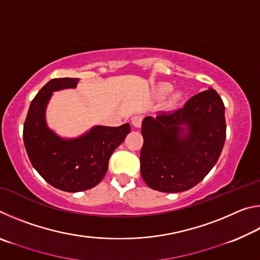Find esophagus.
<instances>
[{
    "instance_id": "esophagus-1",
    "label": "esophagus",
    "mask_w": 260,
    "mask_h": 260,
    "mask_svg": "<svg viewBox=\"0 0 260 260\" xmlns=\"http://www.w3.org/2000/svg\"><path fill=\"white\" fill-rule=\"evenodd\" d=\"M143 121V116L142 114H135V116L132 117V124H133L134 127H141Z\"/></svg>"
}]
</instances>
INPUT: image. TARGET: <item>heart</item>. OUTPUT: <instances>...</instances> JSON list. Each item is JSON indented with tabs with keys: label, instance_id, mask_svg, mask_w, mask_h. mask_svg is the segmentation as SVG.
Returning a JSON list of instances; mask_svg holds the SVG:
<instances>
[{
	"label": "heart",
	"instance_id": "b5f03b06",
	"mask_svg": "<svg viewBox=\"0 0 260 260\" xmlns=\"http://www.w3.org/2000/svg\"><path fill=\"white\" fill-rule=\"evenodd\" d=\"M170 89H171V86L169 85V83H164V85L160 86L161 93H167V91H170Z\"/></svg>",
	"mask_w": 260,
	"mask_h": 260
}]
</instances>
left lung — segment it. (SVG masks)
<instances>
[{"label":"left lung","instance_id":"left-lung-1","mask_svg":"<svg viewBox=\"0 0 260 260\" xmlns=\"http://www.w3.org/2000/svg\"><path fill=\"white\" fill-rule=\"evenodd\" d=\"M187 133L181 135L182 125ZM141 174L149 187L180 192L196 186L218 161L226 140L225 105L213 88L193 95L174 112L142 122Z\"/></svg>","mask_w":260,"mask_h":260}]
</instances>
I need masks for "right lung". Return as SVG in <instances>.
<instances>
[{
  "label": "right lung",
  "mask_w": 260,
  "mask_h": 260,
  "mask_svg": "<svg viewBox=\"0 0 260 260\" xmlns=\"http://www.w3.org/2000/svg\"><path fill=\"white\" fill-rule=\"evenodd\" d=\"M78 81L77 78H55L47 82L30 102L23 129L25 149L34 169L52 187L69 192L100 183L114 149L131 132L129 124L96 126L81 138L67 141L48 129L45 109L52 91L74 88Z\"/></svg>",
  "instance_id": "right-lung-1"
}]
</instances>
